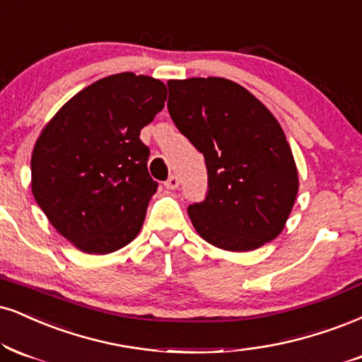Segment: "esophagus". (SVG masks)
Instances as JSON below:
<instances>
[{
  "mask_svg": "<svg viewBox=\"0 0 362 362\" xmlns=\"http://www.w3.org/2000/svg\"><path fill=\"white\" fill-rule=\"evenodd\" d=\"M165 189H168V190H175V189H178V185H180V180H178V177H175V175H172L168 178L167 182H165Z\"/></svg>",
  "mask_w": 362,
  "mask_h": 362,
  "instance_id": "obj_1",
  "label": "esophagus"
}]
</instances>
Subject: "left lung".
<instances>
[{"label": "left lung", "instance_id": "obj_1", "mask_svg": "<svg viewBox=\"0 0 362 362\" xmlns=\"http://www.w3.org/2000/svg\"><path fill=\"white\" fill-rule=\"evenodd\" d=\"M167 86L173 123L207 165V197L187 209L199 236L233 252L273 241L285 229L300 185L276 117L250 90L223 77Z\"/></svg>", "mask_w": 362, "mask_h": 362}]
</instances>
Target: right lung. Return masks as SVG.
<instances>
[{"instance_id":"1","label":"right lung","mask_w":362,"mask_h":362,"mask_svg":"<svg viewBox=\"0 0 362 362\" xmlns=\"http://www.w3.org/2000/svg\"><path fill=\"white\" fill-rule=\"evenodd\" d=\"M167 101V86L133 72L87 86L43 126L32 151V194L60 236L107 255L141 230L158 184L139 132Z\"/></svg>"}]
</instances>
